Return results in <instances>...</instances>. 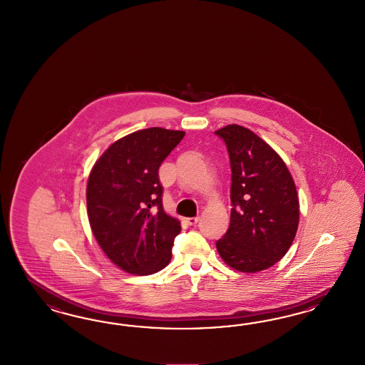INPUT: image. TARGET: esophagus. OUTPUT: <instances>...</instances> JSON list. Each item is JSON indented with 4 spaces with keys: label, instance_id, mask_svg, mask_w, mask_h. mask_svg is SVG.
Wrapping results in <instances>:
<instances>
[{
    "label": "esophagus",
    "instance_id": "obj_1",
    "mask_svg": "<svg viewBox=\"0 0 365 365\" xmlns=\"http://www.w3.org/2000/svg\"><path fill=\"white\" fill-rule=\"evenodd\" d=\"M198 221V217H192V218H186V220H185V222H186L187 225H190V226H194V225H197Z\"/></svg>",
    "mask_w": 365,
    "mask_h": 365
}]
</instances>
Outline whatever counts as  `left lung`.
I'll use <instances>...</instances> for the list:
<instances>
[{"mask_svg": "<svg viewBox=\"0 0 365 365\" xmlns=\"http://www.w3.org/2000/svg\"><path fill=\"white\" fill-rule=\"evenodd\" d=\"M232 166L230 226L217 250L242 273L272 267L287 255L299 229V202L282 158L257 133L238 124L217 130Z\"/></svg>", "mask_w": 365, "mask_h": 365, "instance_id": "left-lung-1", "label": "left lung"}]
</instances>
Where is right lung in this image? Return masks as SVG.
Here are the masks:
<instances>
[{"mask_svg": "<svg viewBox=\"0 0 365 365\" xmlns=\"http://www.w3.org/2000/svg\"><path fill=\"white\" fill-rule=\"evenodd\" d=\"M185 131L151 127L125 135L89 173L87 211L95 240L124 272L148 276L165 269L180 222L163 210L158 170Z\"/></svg>", "mask_w": 365, "mask_h": 365, "instance_id": "1", "label": "right lung"}]
</instances>
